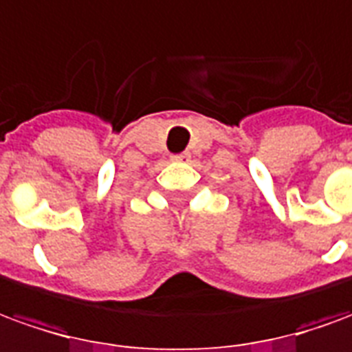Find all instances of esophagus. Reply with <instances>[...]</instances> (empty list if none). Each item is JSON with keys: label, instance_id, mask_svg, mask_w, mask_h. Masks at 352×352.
Returning a JSON list of instances; mask_svg holds the SVG:
<instances>
[{"label": "esophagus", "instance_id": "1", "mask_svg": "<svg viewBox=\"0 0 352 352\" xmlns=\"http://www.w3.org/2000/svg\"><path fill=\"white\" fill-rule=\"evenodd\" d=\"M172 161H176V163H188L189 153H178V155H172Z\"/></svg>", "mask_w": 352, "mask_h": 352}]
</instances>
